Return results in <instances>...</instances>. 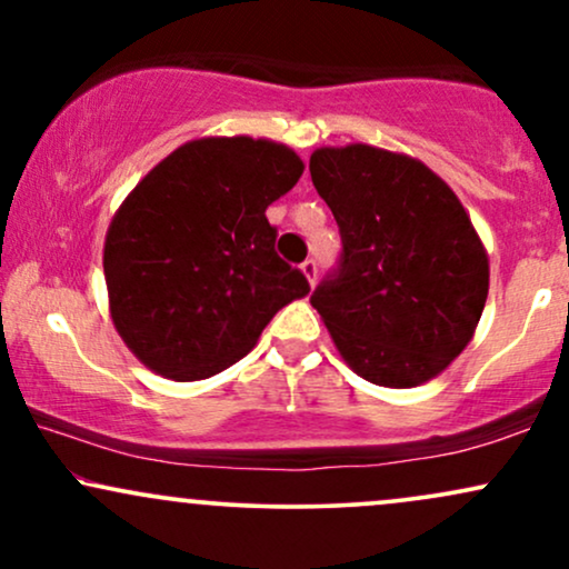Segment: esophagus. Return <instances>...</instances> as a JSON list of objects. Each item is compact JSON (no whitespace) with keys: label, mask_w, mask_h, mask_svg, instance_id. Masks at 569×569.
Listing matches in <instances>:
<instances>
[{"label":"esophagus","mask_w":569,"mask_h":569,"mask_svg":"<svg viewBox=\"0 0 569 569\" xmlns=\"http://www.w3.org/2000/svg\"><path fill=\"white\" fill-rule=\"evenodd\" d=\"M299 270L305 272L307 283L316 286V278H318V262H316V259H305V262H302V267H299Z\"/></svg>","instance_id":"34e87169"}]
</instances>
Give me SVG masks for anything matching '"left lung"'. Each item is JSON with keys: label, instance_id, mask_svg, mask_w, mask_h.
Here are the masks:
<instances>
[{"label": "left lung", "instance_id": "8db88e82", "mask_svg": "<svg viewBox=\"0 0 569 569\" xmlns=\"http://www.w3.org/2000/svg\"><path fill=\"white\" fill-rule=\"evenodd\" d=\"M318 194L342 234L337 276L310 302L339 356L363 380L415 388L466 350L489 291V259L441 176L369 143L310 158Z\"/></svg>", "mask_w": 569, "mask_h": 569}]
</instances>
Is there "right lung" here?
<instances>
[{
  "mask_svg": "<svg viewBox=\"0 0 569 569\" xmlns=\"http://www.w3.org/2000/svg\"><path fill=\"white\" fill-rule=\"evenodd\" d=\"M302 171L286 143L208 136L173 149L122 200L103 276L117 335L143 367L176 382L219 375L310 293L276 253L264 213Z\"/></svg>",
  "mask_w": 569,
  "mask_h": 569,
  "instance_id": "obj_1",
  "label": "right lung"
}]
</instances>
